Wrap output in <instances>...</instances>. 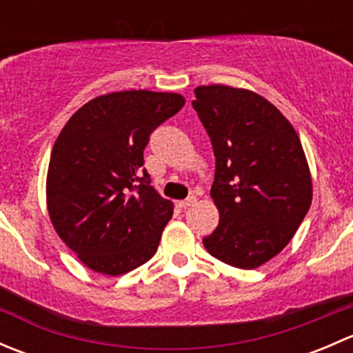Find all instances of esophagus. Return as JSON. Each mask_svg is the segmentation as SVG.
Returning a JSON list of instances; mask_svg holds the SVG:
<instances>
[{
  "instance_id": "1",
  "label": "esophagus",
  "mask_w": 353,
  "mask_h": 353,
  "mask_svg": "<svg viewBox=\"0 0 353 353\" xmlns=\"http://www.w3.org/2000/svg\"><path fill=\"white\" fill-rule=\"evenodd\" d=\"M194 203H196V196H190V198L183 199V201H179V206L181 208H188V206H193Z\"/></svg>"
}]
</instances>
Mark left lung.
I'll return each mask as SVG.
<instances>
[{
  "mask_svg": "<svg viewBox=\"0 0 353 353\" xmlns=\"http://www.w3.org/2000/svg\"><path fill=\"white\" fill-rule=\"evenodd\" d=\"M193 108L215 154L219 227L203 239L213 258L252 270L290 243L312 201L301 140L282 112L244 88L208 85Z\"/></svg>",
  "mask_w": 353,
  "mask_h": 353,
  "instance_id": "8db88e82",
  "label": "left lung"
}]
</instances>
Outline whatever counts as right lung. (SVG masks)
I'll list each match as a JSON object with an SVG mask.
<instances>
[{
  "label": "right lung",
  "mask_w": 353,
  "mask_h": 353,
  "mask_svg": "<svg viewBox=\"0 0 353 353\" xmlns=\"http://www.w3.org/2000/svg\"><path fill=\"white\" fill-rule=\"evenodd\" d=\"M184 102L179 94L114 92L87 102L59 133L46 186L49 216L94 272L123 275L155 254L174 205L152 188L143 150Z\"/></svg>",
  "instance_id": "obj_1"
}]
</instances>
